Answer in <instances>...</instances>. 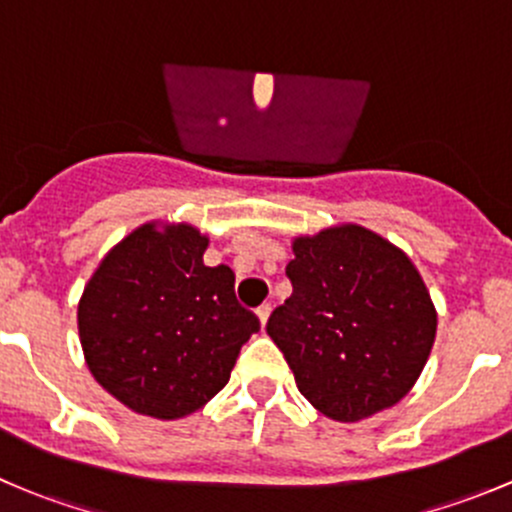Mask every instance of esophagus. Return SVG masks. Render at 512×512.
<instances>
[{"label":"esophagus","instance_id":"1","mask_svg":"<svg viewBox=\"0 0 512 512\" xmlns=\"http://www.w3.org/2000/svg\"><path fill=\"white\" fill-rule=\"evenodd\" d=\"M270 312H272L270 304H262V307L257 309V317H260V324H262V327H265L267 319H270Z\"/></svg>","mask_w":512,"mask_h":512}]
</instances>
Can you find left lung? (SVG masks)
<instances>
[{
    "mask_svg": "<svg viewBox=\"0 0 512 512\" xmlns=\"http://www.w3.org/2000/svg\"><path fill=\"white\" fill-rule=\"evenodd\" d=\"M292 294L267 334L297 389L334 421L354 423L399 404L426 366L436 307L404 250L361 225L294 237Z\"/></svg>",
    "mask_w": 512,
    "mask_h": 512,
    "instance_id": "left-lung-1",
    "label": "left lung"
}]
</instances>
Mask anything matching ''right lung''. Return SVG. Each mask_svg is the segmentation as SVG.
<instances>
[{
  "mask_svg": "<svg viewBox=\"0 0 512 512\" xmlns=\"http://www.w3.org/2000/svg\"><path fill=\"white\" fill-rule=\"evenodd\" d=\"M208 237L188 223H146L101 260L79 302L91 374L113 399L173 421L227 384L260 319L235 299V272L208 267Z\"/></svg>",
  "mask_w": 512,
  "mask_h": 512,
  "instance_id": "1",
  "label": "right lung"
}]
</instances>
